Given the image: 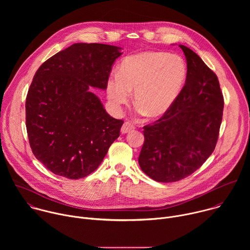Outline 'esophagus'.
Wrapping results in <instances>:
<instances>
[{
    "instance_id": "esophagus-1",
    "label": "esophagus",
    "mask_w": 250,
    "mask_h": 250,
    "mask_svg": "<svg viewBox=\"0 0 250 250\" xmlns=\"http://www.w3.org/2000/svg\"><path fill=\"white\" fill-rule=\"evenodd\" d=\"M134 128H135V126H134L133 124H131V123H129V122H125V123L123 125L122 128H121V132H122L123 134L128 133V132L132 131Z\"/></svg>"
}]
</instances>
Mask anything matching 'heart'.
I'll list each match as a JSON object with an SVG mask.
<instances>
[{"instance_id":"obj_1","label":"heart","mask_w":250,"mask_h":250,"mask_svg":"<svg viewBox=\"0 0 250 250\" xmlns=\"http://www.w3.org/2000/svg\"><path fill=\"white\" fill-rule=\"evenodd\" d=\"M187 76V66L178 54L144 51L128 55L118 74L106 83V95L116 108L126 104L134 92V104L146 117L155 119L169 111L179 96Z\"/></svg>"}]
</instances>
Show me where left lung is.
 <instances>
[{
  "mask_svg": "<svg viewBox=\"0 0 250 250\" xmlns=\"http://www.w3.org/2000/svg\"><path fill=\"white\" fill-rule=\"evenodd\" d=\"M187 61L186 83L167 113L144 128L138 163L151 179L176 182L199 169L215 150L224 97L217 75L201 57L179 44Z\"/></svg>",
  "mask_w": 250,
  "mask_h": 250,
  "instance_id": "8db88e82",
  "label": "left lung"
}]
</instances>
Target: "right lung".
<instances>
[{"mask_svg":"<svg viewBox=\"0 0 250 250\" xmlns=\"http://www.w3.org/2000/svg\"><path fill=\"white\" fill-rule=\"evenodd\" d=\"M122 48L74 43L37 71L25 101L32 153L49 171L80 179L102 163L124 124L104 109L93 88L106 89Z\"/></svg>","mask_w":250,"mask_h":250,"instance_id":"right-lung-1","label":"right lung"}]
</instances>
